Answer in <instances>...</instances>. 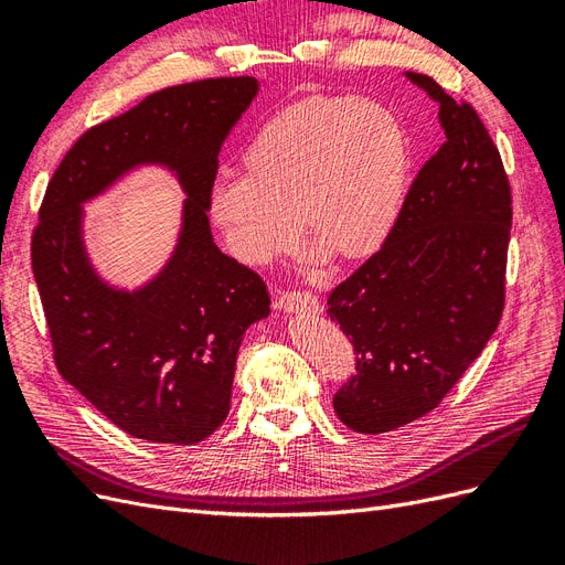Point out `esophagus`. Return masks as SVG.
<instances>
[{"instance_id":"obj_1","label":"esophagus","mask_w":565,"mask_h":565,"mask_svg":"<svg viewBox=\"0 0 565 565\" xmlns=\"http://www.w3.org/2000/svg\"><path fill=\"white\" fill-rule=\"evenodd\" d=\"M278 306L282 311H320V303L311 292H303V289H287L278 297Z\"/></svg>"}]
</instances>
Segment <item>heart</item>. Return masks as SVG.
<instances>
[{
	"label": "heart",
	"mask_w": 565,
	"mask_h": 565,
	"mask_svg": "<svg viewBox=\"0 0 565 565\" xmlns=\"http://www.w3.org/2000/svg\"><path fill=\"white\" fill-rule=\"evenodd\" d=\"M247 172L212 185V216L245 264L292 245L299 224L334 259H361L388 235L405 195L407 141L386 108L313 96L254 134Z\"/></svg>",
	"instance_id": "obj_1"
}]
</instances>
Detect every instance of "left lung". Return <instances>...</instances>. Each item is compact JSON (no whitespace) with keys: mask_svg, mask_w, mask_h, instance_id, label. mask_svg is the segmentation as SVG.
<instances>
[{"mask_svg":"<svg viewBox=\"0 0 565 565\" xmlns=\"http://www.w3.org/2000/svg\"><path fill=\"white\" fill-rule=\"evenodd\" d=\"M446 141L409 185L380 252L339 282L328 313L349 337L355 374L334 413L384 434L431 413L486 349L504 311L511 188L478 113L419 73Z\"/></svg>","mask_w":565,"mask_h":565,"instance_id":"8db88e82","label":"left lung"}]
</instances>
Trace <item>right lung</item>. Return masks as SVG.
Wrapping results in <instances>:
<instances>
[{
    "label": "right lung",
    "instance_id": "1",
    "mask_svg": "<svg viewBox=\"0 0 565 565\" xmlns=\"http://www.w3.org/2000/svg\"><path fill=\"white\" fill-rule=\"evenodd\" d=\"M256 92L254 77H214L150 94L84 131L46 185L30 254L56 367L134 438L193 446L214 434L243 334L270 313L266 282L214 245L207 218L221 143ZM139 163L172 168L189 198L173 259L125 294L88 264L81 202Z\"/></svg>",
    "mask_w": 565,
    "mask_h": 565
}]
</instances>
